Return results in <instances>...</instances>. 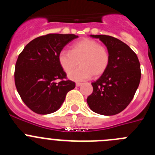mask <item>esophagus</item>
Instances as JSON below:
<instances>
[{
	"label": "esophagus",
	"mask_w": 155,
	"mask_h": 155,
	"mask_svg": "<svg viewBox=\"0 0 155 155\" xmlns=\"http://www.w3.org/2000/svg\"><path fill=\"white\" fill-rule=\"evenodd\" d=\"M81 84H82V83H80V82H77V83H76L77 87H79V86H81Z\"/></svg>",
	"instance_id": "34e87169"
}]
</instances>
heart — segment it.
<instances>
[{
  "instance_id": "1",
  "label": "heart",
  "mask_w": 155,
  "mask_h": 155,
  "mask_svg": "<svg viewBox=\"0 0 155 155\" xmlns=\"http://www.w3.org/2000/svg\"><path fill=\"white\" fill-rule=\"evenodd\" d=\"M80 67L72 71L78 64ZM110 62V54L105 46L96 40L84 39L74 43L70 51L61 50L58 54V63L66 73H69V78L81 81L90 78L92 75L98 77L107 70Z\"/></svg>"
}]
</instances>
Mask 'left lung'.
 Returning a JSON list of instances; mask_svg holds the SVG:
<instances>
[{"label": "left lung", "instance_id": "left-lung-1", "mask_svg": "<svg viewBox=\"0 0 155 155\" xmlns=\"http://www.w3.org/2000/svg\"><path fill=\"white\" fill-rule=\"evenodd\" d=\"M102 41L110 54L107 70L91 83L93 92L87 98L90 109L100 115L120 113L130 103L140 81L137 56L126 43L110 35H91Z\"/></svg>", "mask_w": 155, "mask_h": 155}]
</instances>
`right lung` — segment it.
Here are the masks:
<instances>
[{"instance_id": "obj_1", "label": "right lung", "mask_w": 155, "mask_h": 155, "mask_svg": "<svg viewBox=\"0 0 155 155\" xmlns=\"http://www.w3.org/2000/svg\"><path fill=\"white\" fill-rule=\"evenodd\" d=\"M74 34H47L37 37L25 46L15 64V83L24 103L34 113H54L61 108L67 93L75 83L58 63V54L68 42L78 38ZM60 79L58 83L55 81Z\"/></svg>"}]
</instances>
